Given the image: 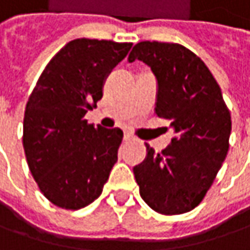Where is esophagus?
<instances>
[{"instance_id":"1","label":"esophagus","mask_w":250,"mask_h":250,"mask_svg":"<svg viewBox=\"0 0 250 250\" xmlns=\"http://www.w3.org/2000/svg\"><path fill=\"white\" fill-rule=\"evenodd\" d=\"M123 139H125V141H127V143H128V141H134V137H133V136H131V134H130V133H125V137H123Z\"/></svg>"}]
</instances>
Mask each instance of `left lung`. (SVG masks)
<instances>
[{"instance_id": "left-lung-1", "label": "left lung", "mask_w": 250, "mask_h": 250, "mask_svg": "<svg viewBox=\"0 0 250 250\" xmlns=\"http://www.w3.org/2000/svg\"><path fill=\"white\" fill-rule=\"evenodd\" d=\"M143 61L158 82L155 113L168 120L175 136L167 150L136 166L144 202L163 215L192 211L205 198L229 150L230 111L207 65L180 43L143 41L128 62Z\"/></svg>"}]
</instances>
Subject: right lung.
Here are the masks:
<instances>
[{"label":"right lung","mask_w":250,"mask_h":250,"mask_svg":"<svg viewBox=\"0 0 250 250\" xmlns=\"http://www.w3.org/2000/svg\"><path fill=\"white\" fill-rule=\"evenodd\" d=\"M131 45L86 38L67 42L26 102V163L41 192L59 208L76 211L99 198L117 161L123 131L89 125L84 114L95 109L106 76Z\"/></svg>","instance_id":"1"}]
</instances>
